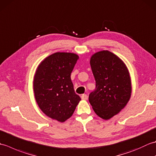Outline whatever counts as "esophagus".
Here are the masks:
<instances>
[{
	"mask_svg": "<svg viewBox=\"0 0 156 156\" xmlns=\"http://www.w3.org/2000/svg\"><path fill=\"white\" fill-rule=\"evenodd\" d=\"M81 98L82 100H87L88 99V96L87 94H82L81 96Z\"/></svg>",
	"mask_w": 156,
	"mask_h": 156,
	"instance_id": "34e87169",
	"label": "esophagus"
}]
</instances>
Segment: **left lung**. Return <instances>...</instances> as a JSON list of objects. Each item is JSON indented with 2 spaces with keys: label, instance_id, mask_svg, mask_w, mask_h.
I'll list each match as a JSON object with an SVG mask.
<instances>
[{
  "label": "left lung",
  "instance_id": "8db88e82",
  "mask_svg": "<svg viewBox=\"0 0 156 156\" xmlns=\"http://www.w3.org/2000/svg\"><path fill=\"white\" fill-rule=\"evenodd\" d=\"M90 64L96 81L89 102L98 117L108 120L127 104L131 95V80L127 66L108 50L95 53Z\"/></svg>",
  "mask_w": 156,
  "mask_h": 156
}]
</instances>
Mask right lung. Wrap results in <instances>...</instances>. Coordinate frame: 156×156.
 Segmentation results:
<instances>
[{
  "mask_svg": "<svg viewBox=\"0 0 156 156\" xmlns=\"http://www.w3.org/2000/svg\"><path fill=\"white\" fill-rule=\"evenodd\" d=\"M78 59L74 53H54L39 64L34 75V92L39 107L59 122L70 118L81 100L70 78Z\"/></svg>",
  "mask_w": 156,
  "mask_h": 156,
  "instance_id": "obj_1",
  "label": "right lung"
}]
</instances>
